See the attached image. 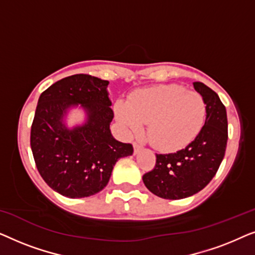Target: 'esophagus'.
Listing matches in <instances>:
<instances>
[{
	"instance_id": "34e87169",
	"label": "esophagus",
	"mask_w": 255,
	"mask_h": 255,
	"mask_svg": "<svg viewBox=\"0 0 255 255\" xmlns=\"http://www.w3.org/2000/svg\"><path fill=\"white\" fill-rule=\"evenodd\" d=\"M142 148V145L141 144H138V142H134L133 144V149H134V154H137V153L140 151Z\"/></svg>"
}]
</instances>
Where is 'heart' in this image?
Instances as JSON below:
<instances>
[{
    "mask_svg": "<svg viewBox=\"0 0 255 255\" xmlns=\"http://www.w3.org/2000/svg\"><path fill=\"white\" fill-rule=\"evenodd\" d=\"M116 117L127 133H138L147 124V135L161 151L186 147L200 134L207 104L198 93L177 85H162L133 93L128 103L116 104Z\"/></svg>",
    "mask_w": 255,
    "mask_h": 255,
    "instance_id": "heart-1",
    "label": "heart"
}]
</instances>
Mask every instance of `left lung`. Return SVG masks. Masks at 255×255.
Here are the masks:
<instances>
[{"label":"left lung","mask_w":255,"mask_h":255,"mask_svg":"<svg viewBox=\"0 0 255 255\" xmlns=\"http://www.w3.org/2000/svg\"><path fill=\"white\" fill-rule=\"evenodd\" d=\"M193 85L207 104L203 128L180 151L156 154L155 167L142 176L146 188L165 200H181L201 191L216 175L225 155L228 116L224 104L204 83Z\"/></svg>","instance_id":"1"}]
</instances>
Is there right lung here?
I'll return each mask as SVG.
<instances>
[{
	"instance_id": "obj_1",
	"label": "right lung",
	"mask_w": 255,
	"mask_h": 255,
	"mask_svg": "<svg viewBox=\"0 0 255 255\" xmlns=\"http://www.w3.org/2000/svg\"><path fill=\"white\" fill-rule=\"evenodd\" d=\"M109 81L76 74L61 79L41 94L31 127V149L45 182L69 198L100 193L109 182L115 163L132 155L133 147L114 138ZM74 109L85 117L68 125Z\"/></svg>"
}]
</instances>
